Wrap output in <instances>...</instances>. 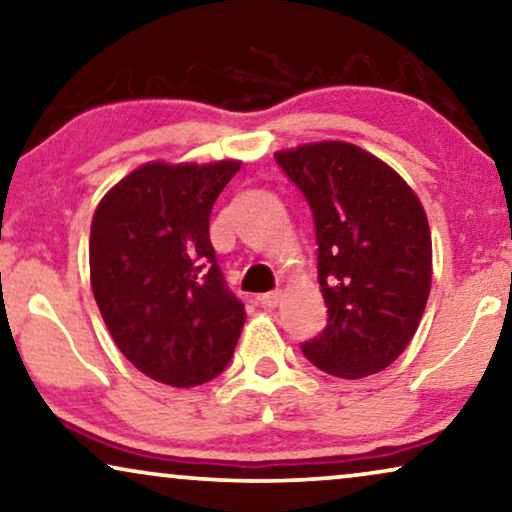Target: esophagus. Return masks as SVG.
I'll use <instances>...</instances> for the list:
<instances>
[{"label": "esophagus", "instance_id": "esophagus-1", "mask_svg": "<svg viewBox=\"0 0 512 512\" xmlns=\"http://www.w3.org/2000/svg\"><path fill=\"white\" fill-rule=\"evenodd\" d=\"M279 300H282V291H270V293H263V296H258V303L263 307H277Z\"/></svg>", "mask_w": 512, "mask_h": 512}]
</instances>
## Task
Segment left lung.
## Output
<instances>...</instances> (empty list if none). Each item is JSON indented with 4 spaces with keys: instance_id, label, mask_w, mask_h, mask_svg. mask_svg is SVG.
<instances>
[{
    "instance_id": "8db88e82",
    "label": "left lung",
    "mask_w": 512,
    "mask_h": 512,
    "mask_svg": "<svg viewBox=\"0 0 512 512\" xmlns=\"http://www.w3.org/2000/svg\"><path fill=\"white\" fill-rule=\"evenodd\" d=\"M312 209L328 324L300 345L328 375L359 380L410 345L431 291V230L412 188L347 142L275 153Z\"/></svg>"
}]
</instances>
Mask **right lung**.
Returning <instances> with one entry per match:
<instances>
[{
    "mask_svg": "<svg viewBox=\"0 0 512 512\" xmlns=\"http://www.w3.org/2000/svg\"><path fill=\"white\" fill-rule=\"evenodd\" d=\"M242 163H149L118 181L90 226V284L132 366L188 389L221 375L244 326L209 240V216Z\"/></svg>",
    "mask_w": 512,
    "mask_h": 512,
    "instance_id": "obj_1",
    "label": "right lung"
}]
</instances>
